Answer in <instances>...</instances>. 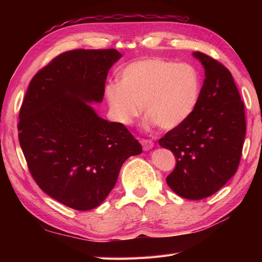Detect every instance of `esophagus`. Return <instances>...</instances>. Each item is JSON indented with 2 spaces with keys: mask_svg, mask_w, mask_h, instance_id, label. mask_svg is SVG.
<instances>
[{
  "mask_svg": "<svg viewBox=\"0 0 262 262\" xmlns=\"http://www.w3.org/2000/svg\"><path fill=\"white\" fill-rule=\"evenodd\" d=\"M141 144L143 145L144 150H148L150 148H153L154 143L150 140H141Z\"/></svg>",
  "mask_w": 262,
  "mask_h": 262,
  "instance_id": "34e87169",
  "label": "esophagus"
}]
</instances>
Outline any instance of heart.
I'll return each mask as SVG.
<instances>
[{"mask_svg":"<svg viewBox=\"0 0 262 262\" xmlns=\"http://www.w3.org/2000/svg\"><path fill=\"white\" fill-rule=\"evenodd\" d=\"M201 89V75L194 66L146 58L125 66L119 82L107 83L105 98L113 118L122 125L132 124L143 107L146 126L171 130L193 115Z\"/></svg>","mask_w":262,"mask_h":262,"instance_id":"obj_1","label":"heart"}]
</instances>
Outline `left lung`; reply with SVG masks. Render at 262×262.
Instances as JSON below:
<instances>
[{
	"mask_svg": "<svg viewBox=\"0 0 262 262\" xmlns=\"http://www.w3.org/2000/svg\"><path fill=\"white\" fill-rule=\"evenodd\" d=\"M204 82L195 112L160 139L175 155L176 167L166 178L173 192L189 200L215 193L236 172L246 134L245 108L231 72L209 55L195 51Z\"/></svg>",
	"mask_w": 262,
	"mask_h": 262,
	"instance_id": "left-lung-1",
	"label": "left lung"
}]
</instances>
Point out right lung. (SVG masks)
Wrapping results in <instances>:
<instances>
[{
    "label": "right lung",
    "instance_id": "obj_1",
    "mask_svg": "<svg viewBox=\"0 0 262 262\" xmlns=\"http://www.w3.org/2000/svg\"><path fill=\"white\" fill-rule=\"evenodd\" d=\"M116 49L68 51L33 77L21 104L18 139L42 191L78 211L92 210L115 187L122 164L142 153L124 125L90 104L104 98Z\"/></svg>",
    "mask_w": 262,
    "mask_h": 262
}]
</instances>
